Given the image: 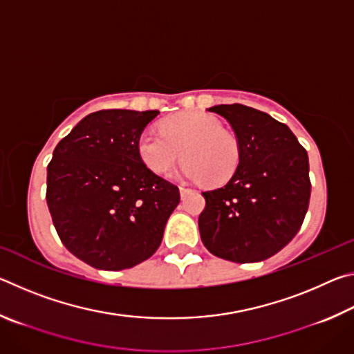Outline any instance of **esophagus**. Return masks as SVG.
I'll return each instance as SVG.
<instances>
[{
  "instance_id": "34e87169",
  "label": "esophagus",
  "mask_w": 354,
  "mask_h": 354,
  "mask_svg": "<svg viewBox=\"0 0 354 354\" xmlns=\"http://www.w3.org/2000/svg\"><path fill=\"white\" fill-rule=\"evenodd\" d=\"M192 189H189V187H184V185H181V187H179V194H181V196H185L187 194H192Z\"/></svg>"
}]
</instances>
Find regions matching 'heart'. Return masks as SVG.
Here are the masks:
<instances>
[{
	"label": "heart",
	"instance_id": "1",
	"mask_svg": "<svg viewBox=\"0 0 354 354\" xmlns=\"http://www.w3.org/2000/svg\"><path fill=\"white\" fill-rule=\"evenodd\" d=\"M148 170L165 176L185 160L183 173L192 181L221 185L241 164V145L218 118L203 112H183L160 124V134L145 131L137 143Z\"/></svg>",
	"mask_w": 354,
	"mask_h": 354
}]
</instances>
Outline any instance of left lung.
<instances>
[{"label":"left lung","instance_id":"obj_1","mask_svg":"<svg viewBox=\"0 0 354 354\" xmlns=\"http://www.w3.org/2000/svg\"><path fill=\"white\" fill-rule=\"evenodd\" d=\"M241 145V164L223 187L203 192L200 236L221 259L250 263L283 250L308 212V153L284 123L243 104L212 106Z\"/></svg>","mask_w":354,"mask_h":354}]
</instances>
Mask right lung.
I'll use <instances>...</instances> for the list:
<instances>
[{"label": "right lung", "mask_w": 354, "mask_h": 354, "mask_svg": "<svg viewBox=\"0 0 354 354\" xmlns=\"http://www.w3.org/2000/svg\"><path fill=\"white\" fill-rule=\"evenodd\" d=\"M159 111L88 113L57 143L48 164L46 203L71 254L100 270L151 257L179 189L142 162L137 143Z\"/></svg>", "instance_id": "obj_1"}]
</instances>
